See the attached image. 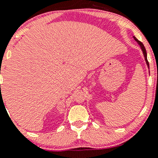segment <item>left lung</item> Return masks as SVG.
Listing matches in <instances>:
<instances>
[{
    "label": "left lung",
    "instance_id": "8db88e82",
    "mask_svg": "<svg viewBox=\"0 0 158 158\" xmlns=\"http://www.w3.org/2000/svg\"><path fill=\"white\" fill-rule=\"evenodd\" d=\"M134 38H135V40H136L137 42H138V44H139V45L141 46V49H142V51H143V53H144V59H145V61H146V63H147V65H148V67H149V63H148V59H147V52H146V49H145V47H144V44H143L141 42V41H139V40H138L137 39L136 37H135V36H134Z\"/></svg>",
    "mask_w": 158,
    "mask_h": 158
}]
</instances>
